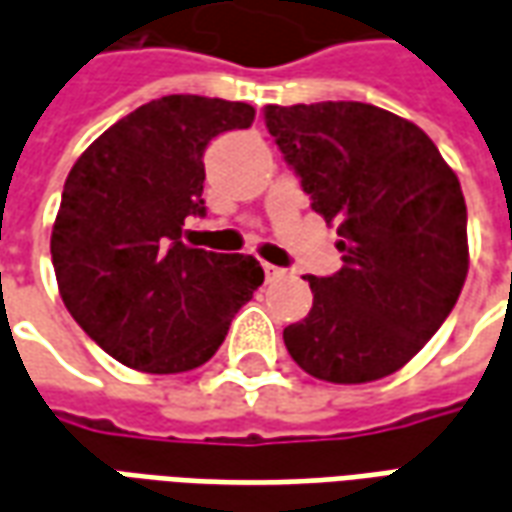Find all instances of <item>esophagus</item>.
<instances>
[{"instance_id": "obj_1", "label": "esophagus", "mask_w": 512, "mask_h": 512, "mask_svg": "<svg viewBox=\"0 0 512 512\" xmlns=\"http://www.w3.org/2000/svg\"><path fill=\"white\" fill-rule=\"evenodd\" d=\"M262 270H264V275H267V281H275V278H281V273H284L281 267H275V264H270V262H264Z\"/></svg>"}]
</instances>
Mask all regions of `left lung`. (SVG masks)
Here are the masks:
<instances>
[{
	"mask_svg": "<svg viewBox=\"0 0 512 512\" xmlns=\"http://www.w3.org/2000/svg\"><path fill=\"white\" fill-rule=\"evenodd\" d=\"M264 123L342 237V270L306 275L314 306L284 328L286 350L328 383L394 375L447 320L469 273L455 170L416 123L361 101L267 104Z\"/></svg>",
	"mask_w": 512,
	"mask_h": 512,
	"instance_id": "obj_1",
	"label": "left lung"
}]
</instances>
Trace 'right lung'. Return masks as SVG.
Returning a JSON list of instances; mask_svg holds the SVG:
<instances>
[{
  "instance_id": "add662e5",
  "label": "right lung",
  "mask_w": 512,
  "mask_h": 512,
  "mask_svg": "<svg viewBox=\"0 0 512 512\" xmlns=\"http://www.w3.org/2000/svg\"><path fill=\"white\" fill-rule=\"evenodd\" d=\"M245 101L162 96L112 123L76 159L52 228L65 308L115 361L176 375L206 364L262 286L253 256L187 248L184 220L204 215V151L248 129Z\"/></svg>"
}]
</instances>
